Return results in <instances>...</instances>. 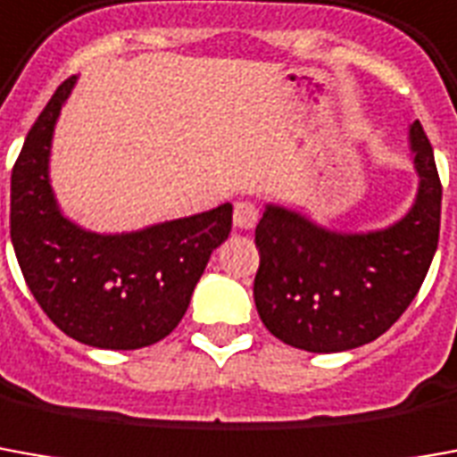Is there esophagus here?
Wrapping results in <instances>:
<instances>
[{"label":"esophagus","instance_id":"esophagus-1","mask_svg":"<svg viewBox=\"0 0 457 457\" xmlns=\"http://www.w3.org/2000/svg\"><path fill=\"white\" fill-rule=\"evenodd\" d=\"M257 220H260V210L252 203H247V200L237 203L235 210H232V222H235L237 229H252L257 225Z\"/></svg>","mask_w":457,"mask_h":457}]
</instances>
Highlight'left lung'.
<instances>
[{"label":"left lung","mask_w":457,"mask_h":457,"mask_svg":"<svg viewBox=\"0 0 457 457\" xmlns=\"http://www.w3.org/2000/svg\"><path fill=\"white\" fill-rule=\"evenodd\" d=\"M411 148L420 187L394 228L337 235L284 207L264 210L254 229V304L277 339L314 353L356 349L386 334L416 299L438 247L443 185L418 120Z\"/></svg>","instance_id":"8db88e82"}]
</instances>
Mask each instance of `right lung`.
I'll return each instance as SVG.
<instances>
[{"instance_id": "add662e5", "label": "right lung", "mask_w": 457, "mask_h": 457, "mask_svg": "<svg viewBox=\"0 0 457 457\" xmlns=\"http://www.w3.org/2000/svg\"><path fill=\"white\" fill-rule=\"evenodd\" d=\"M73 81L51 96L14 162L12 245L31 295L66 337L98 349H143L180 324L210 254L228 239L232 205L130 235H96L69 222L46 170Z\"/></svg>"}]
</instances>
